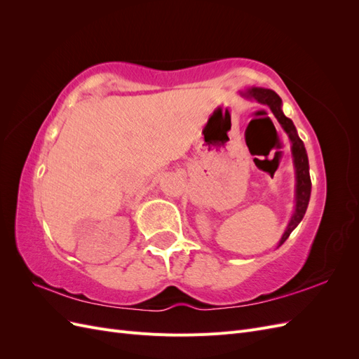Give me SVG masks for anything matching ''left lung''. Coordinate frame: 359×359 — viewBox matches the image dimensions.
Instances as JSON below:
<instances>
[{
	"mask_svg": "<svg viewBox=\"0 0 359 359\" xmlns=\"http://www.w3.org/2000/svg\"><path fill=\"white\" fill-rule=\"evenodd\" d=\"M244 95L250 97V99H255L259 103L269 106V109L273 111L276 118L278 119V123L281 127L285 128V132L289 135V139L292 142V154H293V163H295V169H297V208L295 212H293L292 220L287 226L286 232L283 233L280 240V245L283 244L290 232L295 229L298 223L302 220L304 214L307 211V205L310 201V191H311V180H310V172H309V158L306 148H304L302 140L299 139L297 128L293 126L292 119L285 116L283 111H281V99L274 93L273 90H266V88H250Z\"/></svg>",
	"mask_w": 359,
	"mask_h": 359,
	"instance_id": "8db88e82",
	"label": "left lung"
}]
</instances>
